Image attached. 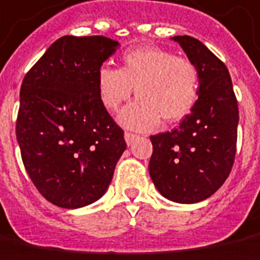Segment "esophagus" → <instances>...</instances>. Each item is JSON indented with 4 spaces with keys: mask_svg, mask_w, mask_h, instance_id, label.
Wrapping results in <instances>:
<instances>
[{
    "mask_svg": "<svg viewBox=\"0 0 260 260\" xmlns=\"http://www.w3.org/2000/svg\"><path fill=\"white\" fill-rule=\"evenodd\" d=\"M136 139H137V134L128 133V132H126V133H124V140H126V143L128 144V146H130V144H132V143H133Z\"/></svg>",
    "mask_w": 260,
    "mask_h": 260,
    "instance_id": "34e87169",
    "label": "esophagus"
}]
</instances>
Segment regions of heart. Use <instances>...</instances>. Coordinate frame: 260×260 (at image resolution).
Instances as JSON below:
<instances>
[{
	"instance_id": "heart-1",
	"label": "heart",
	"mask_w": 260,
	"mask_h": 260,
	"mask_svg": "<svg viewBox=\"0 0 260 260\" xmlns=\"http://www.w3.org/2000/svg\"><path fill=\"white\" fill-rule=\"evenodd\" d=\"M95 87L102 104L110 111L134 94L139 97L120 114L123 126L147 132L165 123L186 117L199 94V73L186 58L158 47L126 51L120 70L104 64L95 73Z\"/></svg>"
}]
</instances>
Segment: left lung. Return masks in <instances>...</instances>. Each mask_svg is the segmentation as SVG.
<instances>
[{"mask_svg": "<svg viewBox=\"0 0 260 260\" xmlns=\"http://www.w3.org/2000/svg\"><path fill=\"white\" fill-rule=\"evenodd\" d=\"M199 73V94L190 114L172 132L151 136L150 177L172 202L210 198L231 173L238 140L239 109L229 71L199 40L173 37Z\"/></svg>", "mask_w": 260, "mask_h": 260, "instance_id": "left-lung-1", "label": "left lung"}]
</instances>
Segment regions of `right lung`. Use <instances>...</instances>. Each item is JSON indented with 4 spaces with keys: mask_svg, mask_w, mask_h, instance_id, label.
I'll return each mask as SVG.
<instances>
[{
    "mask_svg": "<svg viewBox=\"0 0 260 260\" xmlns=\"http://www.w3.org/2000/svg\"><path fill=\"white\" fill-rule=\"evenodd\" d=\"M118 43L103 36L58 38L22 80L17 140L37 190L64 209L106 193L124 133L100 102L95 73Z\"/></svg>",
    "mask_w": 260,
    "mask_h": 260,
    "instance_id": "1",
    "label": "right lung"
}]
</instances>
